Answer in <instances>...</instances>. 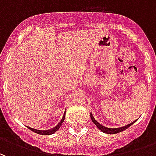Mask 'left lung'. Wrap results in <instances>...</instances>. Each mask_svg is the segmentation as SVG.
I'll return each instance as SVG.
<instances>
[{
  "label": "left lung",
  "instance_id": "obj_1",
  "mask_svg": "<svg viewBox=\"0 0 156 156\" xmlns=\"http://www.w3.org/2000/svg\"><path fill=\"white\" fill-rule=\"evenodd\" d=\"M90 117H91V119L92 121H93V123L97 126V128H98L99 130H101L103 133H105V134H117V133H119V132H121V131H124V129H128V128L129 127V126H131L132 124H134L135 121H134V122H132V123H130V124H127V125H125V126H123V127H119V128H108V127H105V126H104V125H102L101 124H99L98 121L94 119V117L93 116V115H92V113H90Z\"/></svg>",
  "mask_w": 156,
  "mask_h": 156
}]
</instances>
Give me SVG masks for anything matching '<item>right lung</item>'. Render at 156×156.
Returning <instances> with one entry per match:
<instances>
[{
	"label": "right lung",
	"mask_w": 156,
	"mask_h": 156,
	"mask_svg": "<svg viewBox=\"0 0 156 156\" xmlns=\"http://www.w3.org/2000/svg\"><path fill=\"white\" fill-rule=\"evenodd\" d=\"M65 115H66V112H64V114H63V116H62V118L61 121H60V122H59V123H58V124H57L55 127L51 128V129H47V130H41V129H32V128L28 127V126H27V128H28L29 129H31L32 131H33V132L37 133V134H41V135H50V134H54L55 132H56V131H58V129H59V128L61 127L62 122L64 121Z\"/></svg>",
	"instance_id": "right-lung-1"
}]
</instances>
